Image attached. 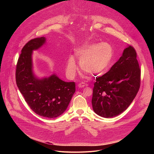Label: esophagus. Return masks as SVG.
Returning <instances> with one entry per match:
<instances>
[{"mask_svg": "<svg viewBox=\"0 0 154 154\" xmlns=\"http://www.w3.org/2000/svg\"><path fill=\"white\" fill-rule=\"evenodd\" d=\"M85 86V83H83V82L80 83H79V85H78V87H79V88H83V87H84Z\"/></svg>", "mask_w": 154, "mask_h": 154, "instance_id": "esophagus-1", "label": "esophagus"}]
</instances>
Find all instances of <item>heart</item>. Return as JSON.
Masks as SVG:
<instances>
[{"instance_id":"heart-1","label":"heart","mask_w":154,"mask_h":154,"mask_svg":"<svg viewBox=\"0 0 154 154\" xmlns=\"http://www.w3.org/2000/svg\"><path fill=\"white\" fill-rule=\"evenodd\" d=\"M76 54L80 59V66L83 71L91 75L106 72L110 68L114 57L111 45L106 42L88 44L79 47ZM77 66L73 57L69 58L66 72L70 77L75 76Z\"/></svg>"}]
</instances>
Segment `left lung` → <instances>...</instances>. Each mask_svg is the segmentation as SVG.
I'll return each instance as SVG.
<instances>
[{"label": "left lung", "mask_w": 154, "mask_h": 154, "mask_svg": "<svg viewBox=\"0 0 154 154\" xmlns=\"http://www.w3.org/2000/svg\"><path fill=\"white\" fill-rule=\"evenodd\" d=\"M140 82L137 52L132 46H128L111 69L96 78L91 101L94 112L106 118L120 115L135 99Z\"/></svg>", "instance_id": "1"}]
</instances>
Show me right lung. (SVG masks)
Listing matches in <instances>:
<instances>
[{"label": "right lung", "instance_id": "right-lung-1", "mask_svg": "<svg viewBox=\"0 0 154 154\" xmlns=\"http://www.w3.org/2000/svg\"><path fill=\"white\" fill-rule=\"evenodd\" d=\"M45 37L29 41L21 51L16 70V82L20 93L32 110L48 118L62 115L75 91V82H66L52 74L38 78L33 70L32 53L46 42Z\"/></svg>", "mask_w": 154, "mask_h": 154}]
</instances>
